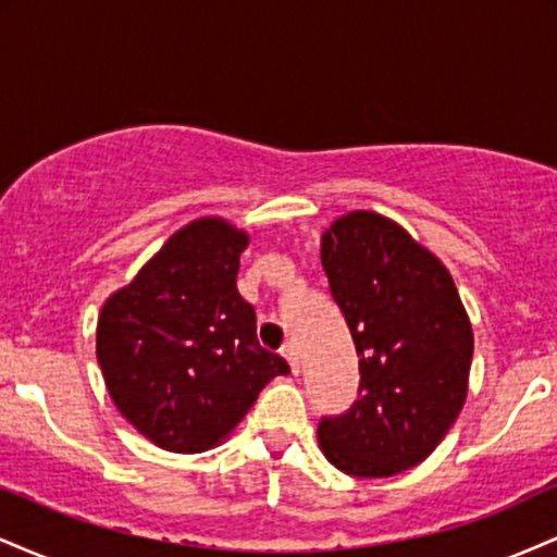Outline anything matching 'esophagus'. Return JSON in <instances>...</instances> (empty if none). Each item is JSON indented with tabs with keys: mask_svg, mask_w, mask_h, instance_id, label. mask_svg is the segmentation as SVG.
<instances>
[{
	"mask_svg": "<svg viewBox=\"0 0 557 557\" xmlns=\"http://www.w3.org/2000/svg\"><path fill=\"white\" fill-rule=\"evenodd\" d=\"M280 354L285 356V361L290 363V369H293V374H298V369H300V363H298V350H296V345L293 343H285L283 348H280Z\"/></svg>",
	"mask_w": 557,
	"mask_h": 557,
	"instance_id": "obj_1",
	"label": "esophagus"
}]
</instances>
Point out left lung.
I'll use <instances>...</instances> for the list:
<instances>
[{
    "mask_svg": "<svg viewBox=\"0 0 557 557\" xmlns=\"http://www.w3.org/2000/svg\"><path fill=\"white\" fill-rule=\"evenodd\" d=\"M322 267L354 335L361 398L319 421V447L350 476H393L424 461L461 413L469 314L443 261L376 212L337 216L322 235Z\"/></svg>",
    "mask_w": 557,
    "mask_h": 557,
    "instance_id": "left-lung-1",
    "label": "left lung"
}]
</instances>
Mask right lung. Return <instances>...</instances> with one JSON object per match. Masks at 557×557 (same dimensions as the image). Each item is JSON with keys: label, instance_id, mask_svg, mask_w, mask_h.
<instances>
[{"label": "right lung", "instance_id": "obj_1", "mask_svg": "<svg viewBox=\"0 0 557 557\" xmlns=\"http://www.w3.org/2000/svg\"><path fill=\"white\" fill-rule=\"evenodd\" d=\"M246 246V230L201 216L101 306L96 359L110 398L162 450L220 445L267 382L290 372L259 345L253 306L235 285Z\"/></svg>", "mask_w": 557, "mask_h": 557}]
</instances>
